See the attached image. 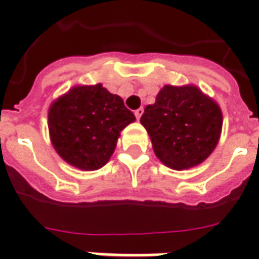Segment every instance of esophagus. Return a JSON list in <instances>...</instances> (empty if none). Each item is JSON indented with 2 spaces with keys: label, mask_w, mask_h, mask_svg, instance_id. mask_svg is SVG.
Instances as JSON below:
<instances>
[{
  "label": "esophagus",
  "mask_w": 259,
  "mask_h": 259,
  "mask_svg": "<svg viewBox=\"0 0 259 259\" xmlns=\"http://www.w3.org/2000/svg\"><path fill=\"white\" fill-rule=\"evenodd\" d=\"M144 114V107H139V109H137L135 110V117H137V118H141V115Z\"/></svg>",
  "instance_id": "1"
}]
</instances>
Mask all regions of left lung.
<instances>
[{"mask_svg": "<svg viewBox=\"0 0 259 259\" xmlns=\"http://www.w3.org/2000/svg\"><path fill=\"white\" fill-rule=\"evenodd\" d=\"M141 124L157 159L173 170L201 164L219 142L223 115L219 104L195 85H164L145 107Z\"/></svg>", "mask_w": 259, "mask_h": 259, "instance_id": "8db88e82", "label": "left lung"}]
</instances>
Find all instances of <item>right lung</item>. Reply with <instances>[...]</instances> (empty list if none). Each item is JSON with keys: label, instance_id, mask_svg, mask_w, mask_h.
I'll use <instances>...</instances> for the list:
<instances>
[{"label": "right lung", "instance_id": "right-lung-1", "mask_svg": "<svg viewBox=\"0 0 259 259\" xmlns=\"http://www.w3.org/2000/svg\"><path fill=\"white\" fill-rule=\"evenodd\" d=\"M135 121L118 95L102 83L78 85L49 109L51 144L62 160L85 171L102 168L114 153L120 133Z\"/></svg>", "mask_w": 259, "mask_h": 259}]
</instances>
